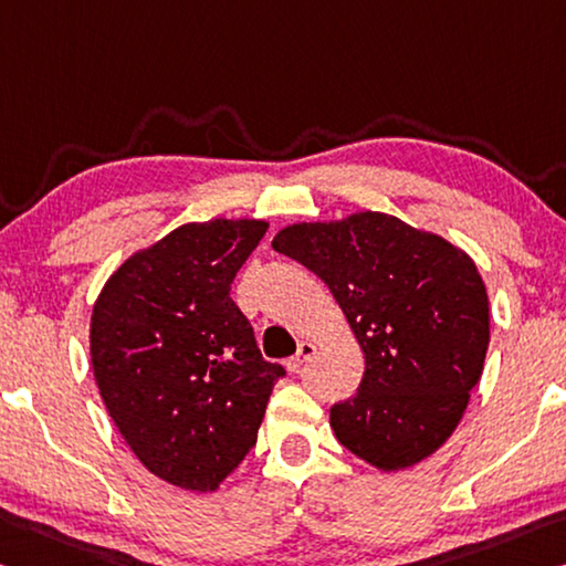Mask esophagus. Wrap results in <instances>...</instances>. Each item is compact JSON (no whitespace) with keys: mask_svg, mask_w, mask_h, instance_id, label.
<instances>
[{"mask_svg":"<svg viewBox=\"0 0 566 566\" xmlns=\"http://www.w3.org/2000/svg\"><path fill=\"white\" fill-rule=\"evenodd\" d=\"M315 349H317V347L312 345V343H300L297 355L286 360V370H290V373H300L302 365L312 360V355H315Z\"/></svg>","mask_w":566,"mask_h":566,"instance_id":"obj_1","label":"esophagus"}]
</instances>
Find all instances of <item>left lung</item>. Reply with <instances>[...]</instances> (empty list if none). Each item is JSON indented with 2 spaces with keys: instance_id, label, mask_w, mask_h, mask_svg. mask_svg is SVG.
I'll list each match as a JSON object with an SVG mask.
<instances>
[{
  "instance_id": "1",
  "label": "left lung",
  "mask_w": 566,
  "mask_h": 566,
  "mask_svg": "<svg viewBox=\"0 0 566 566\" xmlns=\"http://www.w3.org/2000/svg\"><path fill=\"white\" fill-rule=\"evenodd\" d=\"M272 247L329 286L365 355L360 388L329 410L337 441L380 471L436 453L489 349V294L473 259L380 211L292 223Z\"/></svg>"
}]
</instances>
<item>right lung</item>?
Returning <instances> with one entry per match:
<instances>
[{
    "label": "right lung",
    "mask_w": 566,
    "mask_h": 566,
    "mask_svg": "<svg viewBox=\"0 0 566 566\" xmlns=\"http://www.w3.org/2000/svg\"><path fill=\"white\" fill-rule=\"evenodd\" d=\"M266 229L259 219L184 223L125 259L95 300L97 390L130 451L170 486L219 489L256 443L284 375L229 294Z\"/></svg>",
    "instance_id": "right-lung-1"
}]
</instances>
